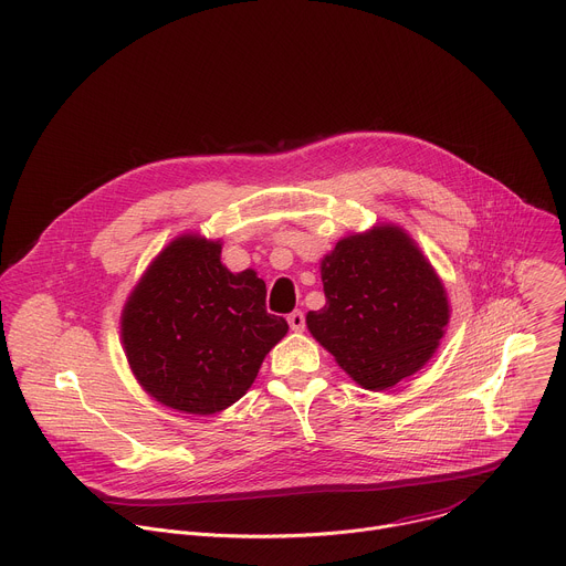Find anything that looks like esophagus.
<instances>
[{"label": "esophagus", "mask_w": 566, "mask_h": 566, "mask_svg": "<svg viewBox=\"0 0 566 566\" xmlns=\"http://www.w3.org/2000/svg\"><path fill=\"white\" fill-rule=\"evenodd\" d=\"M289 327L293 329V332H304V327H306V317H304V311H293V313H289Z\"/></svg>", "instance_id": "1"}]
</instances>
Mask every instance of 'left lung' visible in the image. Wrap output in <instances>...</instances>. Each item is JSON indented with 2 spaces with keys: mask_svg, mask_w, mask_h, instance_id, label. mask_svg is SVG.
Wrapping results in <instances>:
<instances>
[{
  "mask_svg": "<svg viewBox=\"0 0 566 566\" xmlns=\"http://www.w3.org/2000/svg\"><path fill=\"white\" fill-rule=\"evenodd\" d=\"M322 284L327 304L308 311V332L367 389L415 374L443 338L446 289L394 226L340 239L322 260Z\"/></svg>",
  "mask_w": 566,
  "mask_h": 566,
  "instance_id": "obj_1",
  "label": "left lung"
}]
</instances>
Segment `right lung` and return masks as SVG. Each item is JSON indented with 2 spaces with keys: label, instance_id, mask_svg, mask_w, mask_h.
I'll return each mask as SVG.
<instances>
[{
  "label": "right lung",
  "instance_id": "1",
  "mask_svg": "<svg viewBox=\"0 0 566 566\" xmlns=\"http://www.w3.org/2000/svg\"><path fill=\"white\" fill-rule=\"evenodd\" d=\"M221 244L179 237L156 258L123 313V345L138 382L168 408L226 410L253 385L289 332L266 311L255 271L230 273Z\"/></svg>",
  "mask_w": 566,
  "mask_h": 566
}]
</instances>
